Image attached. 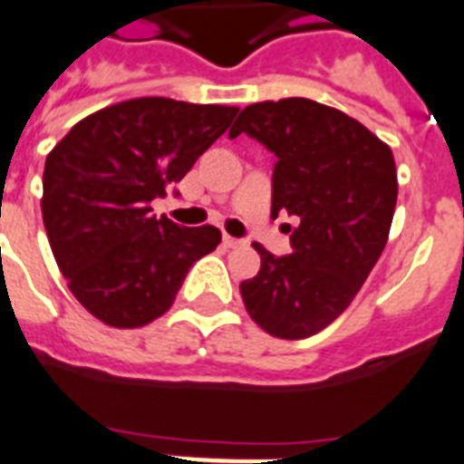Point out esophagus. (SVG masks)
<instances>
[{
    "instance_id": "1",
    "label": "esophagus",
    "mask_w": 464,
    "mask_h": 464,
    "mask_svg": "<svg viewBox=\"0 0 464 464\" xmlns=\"http://www.w3.org/2000/svg\"><path fill=\"white\" fill-rule=\"evenodd\" d=\"M223 244L227 248H237V246H241V239H235V237H229V235H225L223 237Z\"/></svg>"
}]
</instances>
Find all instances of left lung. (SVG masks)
Listing matches in <instances>:
<instances>
[{
	"label": "left lung",
	"instance_id": "obj_1",
	"mask_svg": "<svg viewBox=\"0 0 464 464\" xmlns=\"http://www.w3.org/2000/svg\"><path fill=\"white\" fill-rule=\"evenodd\" d=\"M246 132L277 156L273 213L298 218L292 254L260 256L239 285L254 323L277 339L332 324L361 292L389 239L398 179L392 149L342 111L292 97L251 103L229 137Z\"/></svg>",
	"mask_w": 464,
	"mask_h": 464
}]
</instances>
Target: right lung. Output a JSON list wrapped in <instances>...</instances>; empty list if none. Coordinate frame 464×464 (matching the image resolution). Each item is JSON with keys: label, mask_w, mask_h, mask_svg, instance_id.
<instances>
[{"label": "right lung", "mask_w": 464, "mask_h": 464, "mask_svg": "<svg viewBox=\"0 0 464 464\" xmlns=\"http://www.w3.org/2000/svg\"><path fill=\"white\" fill-rule=\"evenodd\" d=\"M235 106L141 97L72 125L49 151L42 220L68 289L118 329L149 324L172 305L189 267L220 229L179 227L151 201L185 178L229 128Z\"/></svg>", "instance_id": "right-lung-1"}]
</instances>
